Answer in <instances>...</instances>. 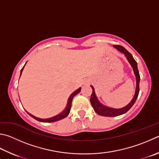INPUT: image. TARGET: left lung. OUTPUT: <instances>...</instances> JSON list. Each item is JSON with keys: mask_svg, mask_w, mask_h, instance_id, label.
<instances>
[{"mask_svg": "<svg viewBox=\"0 0 159 159\" xmlns=\"http://www.w3.org/2000/svg\"><path fill=\"white\" fill-rule=\"evenodd\" d=\"M113 47L115 48H117V51H119L122 53L125 54L126 58L127 59L129 64L131 65V67L133 68V70H134L135 79H136V87H135L134 96L133 97L132 100L130 102L129 104L125 106V107L121 108H113L108 107V106H106L105 105H103V103H101L99 102V100L98 99L96 93H95L94 87L92 85H90L92 89V93L91 94V97H90V103L92 104V106L93 107L95 112H97L98 115H102V116H105V117H116V116H119V115L126 113V112H127L132 107L133 105L135 103L140 91L139 83H140V78L139 71H138V65H137L136 61H135L134 57H133L132 55L127 50H126L125 48L122 47V46L113 45Z\"/></svg>", "mask_w": 159, "mask_h": 159, "instance_id": "left-lung-1", "label": "left lung"}]
</instances>
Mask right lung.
<instances>
[{"label": "right lung", "mask_w": 159, "mask_h": 159, "mask_svg": "<svg viewBox=\"0 0 159 159\" xmlns=\"http://www.w3.org/2000/svg\"><path fill=\"white\" fill-rule=\"evenodd\" d=\"M25 64H26V63H25ZM25 65L24 66V67H23L21 70V74H20V76H21L22 71H23V70H24ZM80 89H81V88H79V89H77L76 90H75L73 93L70 95L67 100V106H66L65 108L61 112H60L59 114L55 115V116H53V117H51L49 118H46V119H42V118H39V117H37L35 116H34L33 115L30 114V112H28L26 111H26L27 113L29 115L30 117H32L33 118H34V119H35L36 120L39 121V122H56V121H58V120H60L62 119H64L65 117H67V115L70 114L71 107V102H72V100H73V98L76 96L77 94L79 93V92H80Z\"/></svg>", "instance_id": "1"}]
</instances>
